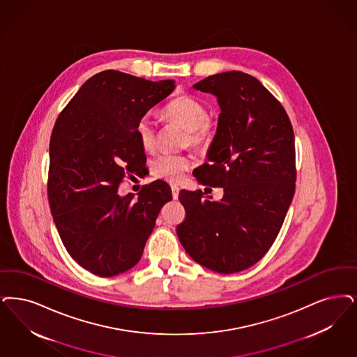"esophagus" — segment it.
Wrapping results in <instances>:
<instances>
[{"label": "esophagus", "instance_id": "esophagus-1", "mask_svg": "<svg viewBox=\"0 0 357 357\" xmlns=\"http://www.w3.org/2000/svg\"><path fill=\"white\" fill-rule=\"evenodd\" d=\"M172 198L174 199H178V197H179V187L178 185H172Z\"/></svg>", "mask_w": 357, "mask_h": 357}]
</instances>
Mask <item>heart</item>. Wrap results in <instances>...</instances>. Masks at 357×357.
I'll return each instance as SVG.
<instances>
[{
	"instance_id": "obj_1",
	"label": "heart",
	"mask_w": 357,
	"mask_h": 357,
	"mask_svg": "<svg viewBox=\"0 0 357 357\" xmlns=\"http://www.w3.org/2000/svg\"><path fill=\"white\" fill-rule=\"evenodd\" d=\"M163 114L187 128L185 144L198 151L207 150L214 142L216 121L207 114V106L199 98L181 94L172 98L165 107ZM157 121L150 114H144L135 125V134L144 150H153L157 143ZM191 167L190 158L183 154L163 153L153 159L150 165L151 174L169 182H181Z\"/></svg>"
}]
</instances>
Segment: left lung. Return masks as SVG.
Instances as JSON below:
<instances>
[{"label": "left lung", "mask_w": 357, "mask_h": 357, "mask_svg": "<svg viewBox=\"0 0 357 357\" xmlns=\"http://www.w3.org/2000/svg\"><path fill=\"white\" fill-rule=\"evenodd\" d=\"M194 87L216 96L222 110L208 162L194 176L225 194L213 200L200 190H182L185 218L176 234L206 268L243 271L267 254L294 198V128L282 103L250 74L220 73Z\"/></svg>", "instance_id": "obj_1"}]
</instances>
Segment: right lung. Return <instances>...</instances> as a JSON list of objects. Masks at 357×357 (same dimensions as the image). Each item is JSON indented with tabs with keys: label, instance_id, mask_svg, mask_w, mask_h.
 <instances>
[{
	"label": "right lung",
	"instance_id": "right-lung-1",
	"mask_svg": "<svg viewBox=\"0 0 357 357\" xmlns=\"http://www.w3.org/2000/svg\"><path fill=\"white\" fill-rule=\"evenodd\" d=\"M175 81H147L116 70L89 78L58 115L49 144L47 199L69 255L100 278L128 271L142 257L160 208L172 199L165 181L119 197L146 155L135 125L167 98Z\"/></svg>",
	"mask_w": 357,
	"mask_h": 357
}]
</instances>
